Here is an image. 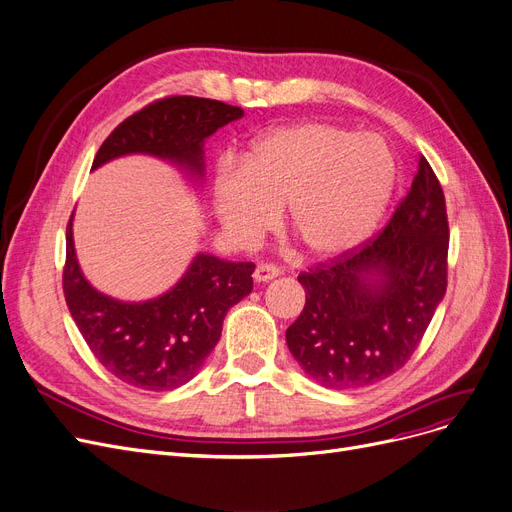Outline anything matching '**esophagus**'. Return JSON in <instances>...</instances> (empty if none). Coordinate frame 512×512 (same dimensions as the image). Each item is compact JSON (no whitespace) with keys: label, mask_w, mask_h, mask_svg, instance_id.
I'll return each instance as SVG.
<instances>
[{"label":"esophagus","mask_w":512,"mask_h":512,"mask_svg":"<svg viewBox=\"0 0 512 512\" xmlns=\"http://www.w3.org/2000/svg\"><path fill=\"white\" fill-rule=\"evenodd\" d=\"M278 276H280V270L276 268V265H272V263H259L257 268H255V272H253L255 282H270V280H274Z\"/></svg>","instance_id":"obj_1"}]
</instances>
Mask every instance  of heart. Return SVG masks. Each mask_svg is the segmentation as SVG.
I'll use <instances>...</instances> for the list:
<instances>
[{
	"label": "heart",
	"instance_id": "1",
	"mask_svg": "<svg viewBox=\"0 0 512 512\" xmlns=\"http://www.w3.org/2000/svg\"><path fill=\"white\" fill-rule=\"evenodd\" d=\"M395 186L391 148L374 133L307 121L272 129L213 177L221 226L249 242L286 209V230L307 259H335L362 244Z\"/></svg>",
	"mask_w": 512,
	"mask_h": 512
}]
</instances>
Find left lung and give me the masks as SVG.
<instances>
[{
    "label": "left lung",
    "instance_id": "1",
    "mask_svg": "<svg viewBox=\"0 0 512 512\" xmlns=\"http://www.w3.org/2000/svg\"><path fill=\"white\" fill-rule=\"evenodd\" d=\"M448 215L425 157L385 230L364 247L299 276L301 316L288 326L293 358L326 389H360L402 368L446 295Z\"/></svg>",
    "mask_w": 512,
    "mask_h": 512
}]
</instances>
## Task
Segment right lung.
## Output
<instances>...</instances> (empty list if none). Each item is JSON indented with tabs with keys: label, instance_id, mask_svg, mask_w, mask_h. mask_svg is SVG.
<instances>
[{
	"label": "right lung",
	"instance_id": "right-lung-1",
	"mask_svg": "<svg viewBox=\"0 0 512 512\" xmlns=\"http://www.w3.org/2000/svg\"><path fill=\"white\" fill-rule=\"evenodd\" d=\"M242 115V108L209 98L157 100L115 127L92 169L127 154H148L203 182L205 140ZM73 215L66 226L62 288L98 362L123 383L146 391H169L192 381L217 345L228 309L253 291L255 265L198 253L167 293L148 301H121L96 291L83 276Z\"/></svg>",
	"mask_w": 512,
	"mask_h": 512
}]
</instances>
